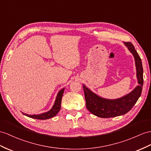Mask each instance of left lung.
Segmentation results:
<instances>
[{"label": "left lung", "mask_w": 151, "mask_h": 151, "mask_svg": "<svg viewBox=\"0 0 151 151\" xmlns=\"http://www.w3.org/2000/svg\"><path fill=\"white\" fill-rule=\"evenodd\" d=\"M124 43L134 56L139 85L130 93L115 99H108L100 97L83 85L87 109L97 117L110 118L126 114L132 109L141 96L144 83L142 60L131 42H124Z\"/></svg>", "instance_id": "8db88e82"}]
</instances>
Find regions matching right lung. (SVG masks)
Wrapping results in <instances>:
<instances>
[{"label":"right lung","mask_w":151,"mask_h":151,"mask_svg":"<svg viewBox=\"0 0 151 151\" xmlns=\"http://www.w3.org/2000/svg\"><path fill=\"white\" fill-rule=\"evenodd\" d=\"M64 91V88H63V89H61L59 92H58L53 106H52V109L48 111H47V112H45V113L37 114V115H29L24 113H22V114L26 116H27L29 117L39 119V120H46V119H48L54 117V116H55L58 114V112H59V110H60L62 97H63V96Z\"/></svg>","instance_id":"obj_1"}]
</instances>
